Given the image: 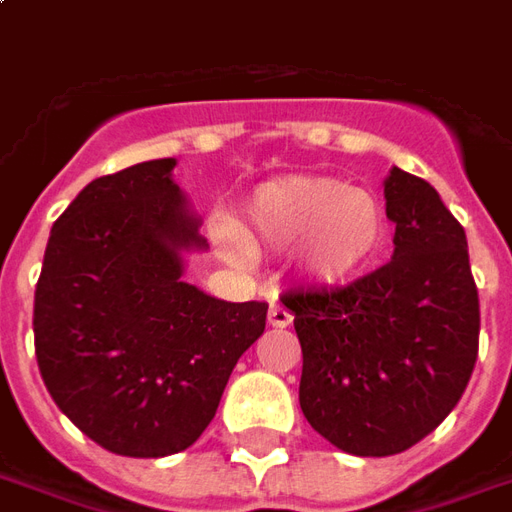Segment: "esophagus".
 Masks as SVG:
<instances>
[{
  "instance_id": "34e87169",
  "label": "esophagus",
  "mask_w": 512,
  "mask_h": 512,
  "mask_svg": "<svg viewBox=\"0 0 512 512\" xmlns=\"http://www.w3.org/2000/svg\"><path fill=\"white\" fill-rule=\"evenodd\" d=\"M268 323L274 325V328H287V325L293 323V314L287 312L285 306H271L268 309Z\"/></svg>"
}]
</instances>
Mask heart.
<instances>
[{"label":"heart","mask_w":512,"mask_h":512,"mask_svg":"<svg viewBox=\"0 0 512 512\" xmlns=\"http://www.w3.org/2000/svg\"><path fill=\"white\" fill-rule=\"evenodd\" d=\"M388 236L380 200L328 176L271 181L249 203L244 227L222 230L227 255L287 252L301 246V263L317 282H344L374 263Z\"/></svg>","instance_id":"heart-1"}]
</instances>
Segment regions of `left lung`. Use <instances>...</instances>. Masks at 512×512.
Wrapping results in <instances>:
<instances>
[{"label": "left lung", "mask_w": 512, "mask_h": 512, "mask_svg": "<svg viewBox=\"0 0 512 512\" xmlns=\"http://www.w3.org/2000/svg\"><path fill=\"white\" fill-rule=\"evenodd\" d=\"M393 257L342 287L279 295L304 352L306 420L352 456L418 445L456 407L478 361L480 304L467 233L429 181L393 168Z\"/></svg>", "instance_id": "1"}]
</instances>
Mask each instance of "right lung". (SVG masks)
Masks as SVG:
<instances>
[{"label": "right lung", "instance_id": "1", "mask_svg": "<svg viewBox=\"0 0 512 512\" xmlns=\"http://www.w3.org/2000/svg\"><path fill=\"white\" fill-rule=\"evenodd\" d=\"M173 165L140 162L86 184L51 227L34 290L45 388L119 456L187 450L266 331L263 301L230 304L181 282V249L206 241Z\"/></svg>", "mask_w": 512, "mask_h": 512}]
</instances>
